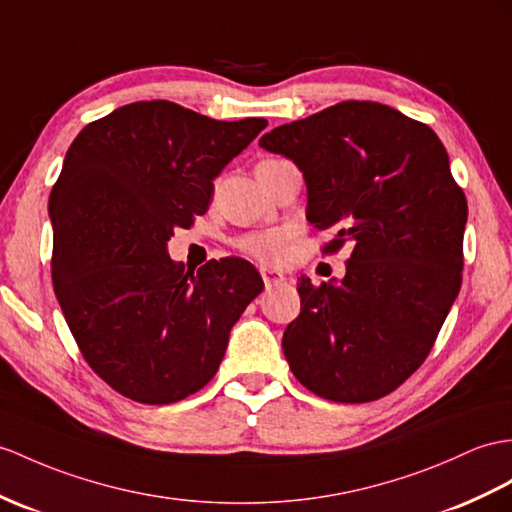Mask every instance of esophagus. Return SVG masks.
I'll return each instance as SVG.
<instances>
[{"label": "esophagus", "mask_w": 512, "mask_h": 512, "mask_svg": "<svg viewBox=\"0 0 512 512\" xmlns=\"http://www.w3.org/2000/svg\"><path fill=\"white\" fill-rule=\"evenodd\" d=\"M260 273H263V280H265L267 289H273V286H278V284H282L286 280L282 273L273 271V269H260Z\"/></svg>", "instance_id": "esophagus-1"}]
</instances>
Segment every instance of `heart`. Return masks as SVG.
<instances>
[{"label": "heart", "instance_id": "obj_1", "mask_svg": "<svg viewBox=\"0 0 512 512\" xmlns=\"http://www.w3.org/2000/svg\"><path fill=\"white\" fill-rule=\"evenodd\" d=\"M278 160V158H267ZM241 247L249 256H254L263 263H280L284 258V232H267V234H254L247 236Z\"/></svg>", "mask_w": 512, "mask_h": 512}]
</instances>
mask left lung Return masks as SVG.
Masks as SVG:
<instances>
[{"instance_id":"8db88e82","label":"left lung","mask_w":512,"mask_h":512,"mask_svg":"<svg viewBox=\"0 0 512 512\" xmlns=\"http://www.w3.org/2000/svg\"><path fill=\"white\" fill-rule=\"evenodd\" d=\"M308 189L306 219L352 243L341 282L297 284L282 336L293 376L332 402L395 391L430 354L460 291L467 199L439 136L378 102H341L267 132Z\"/></svg>"}]
</instances>
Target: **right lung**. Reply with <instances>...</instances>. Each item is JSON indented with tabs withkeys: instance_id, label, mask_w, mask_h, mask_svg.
<instances>
[{
	"instance_id": "add662e5",
	"label": "right lung",
	"mask_w": 512,
	"mask_h": 512,
	"mask_svg": "<svg viewBox=\"0 0 512 512\" xmlns=\"http://www.w3.org/2000/svg\"><path fill=\"white\" fill-rule=\"evenodd\" d=\"M265 128L154 99L112 110L69 147L49 195L54 291L86 363L134 402L173 404L213 380L263 291L247 260L184 271L167 241L206 213L213 180Z\"/></svg>"
}]
</instances>
